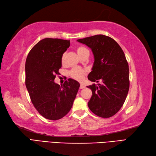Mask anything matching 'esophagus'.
<instances>
[{"instance_id": "obj_1", "label": "esophagus", "mask_w": 156, "mask_h": 156, "mask_svg": "<svg viewBox=\"0 0 156 156\" xmlns=\"http://www.w3.org/2000/svg\"><path fill=\"white\" fill-rule=\"evenodd\" d=\"M85 88V86H84L83 84H80V89H83V88Z\"/></svg>"}]
</instances>
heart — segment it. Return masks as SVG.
<instances>
[{
    "mask_svg": "<svg viewBox=\"0 0 156 156\" xmlns=\"http://www.w3.org/2000/svg\"><path fill=\"white\" fill-rule=\"evenodd\" d=\"M76 51H77L78 54L80 55V58H82V56L88 54V53H89L88 49L86 48L83 47V46H80V47L77 48V49H76ZM61 62H62V64H65L66 54H64L62 55V58H61ZM68 74H69V76H70L71 78H72L73 79H74V80H78V81H80L82 80V79H83L84 76H85L86 71L81 68H74L69 71Z\"/></svg>",
    "mask_w": 156,
    "mask_h": 156,
    "instance_id": "obj_1",
    "label": "heart"
}]
</instances>
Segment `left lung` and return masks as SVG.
Returning a JSON list of instances; mask_svg holds the SVG:
<instances>
[{
  "mask_svg": "<svg viewBox=\"0 0 156 156\" xmlns=\"http://www.w3.org/2000/svg\"><path fill=\"white\" fill-rule=\"evenodd\" d=\"M77 41L93 52L94 62L88 80L101 82L87 87L92 92L88 107L98 117H111L122 107L129 89V69L124 52L113 39L104 35Z\"/></svg>",
  "mask_w": 156,
  "mask_h": 156,
  "instance_id": "1",
  "label": "left lung"
}]
</instances>
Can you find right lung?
Listing matches in <instances>:
<instances>
[{
	"label": "right lung",
	"instance_id": "1",
	"mask_svg": "<svg viewBox=\"0 0 156 156\" xmlns=\"http://www.w3.org/2000/svg\"><path fill=\"white\" fill-rule=\"evenodd\" d=\"M69 40L45 38L29 51L25 62V85L36 110L49 120H58L70 111L80 84L72 78L59 86L54 82L61 58Z\"/></svg>",
	"mask_w": 156,
	"mask_h": 156
}]
</instances>
